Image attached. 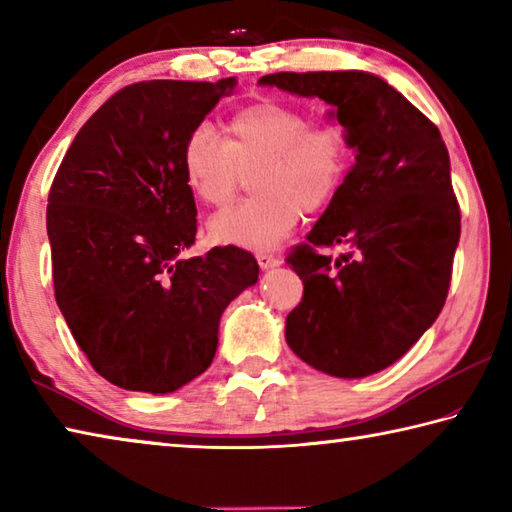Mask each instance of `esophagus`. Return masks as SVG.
Here are the masks:
<instances>
[{"instance_id":"obj_1","label":"esophagus","mask_w":512,"mask_h":512,"mask_svg":"<svg viewBox=\"0 0 512 512\" xmlns=\"http://www.w3.org/2000/svg\"><path fill=\"white\" fill-rule=\"evenodd\" d=\"M257 262L262 268H275L282 264V259L273 253H257Z\"/></svg>"}]
</instances>
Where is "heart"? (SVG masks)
Returning <instances> with one entry per match:
<instances>
[{"label":"heart","instance_id":"1","mask_svg":"<svg viewBox=\"0 0 512 512\" xmlns=\"http://www.w3.org/2000/svg\"><path fill=\"white\" fill-rule=\"evenodd\" d=\"M350 142L339 126L307 124L287 103L259 101L223 126V142L196 126L180 149V173L196 201L225 205L250 174L255 196L214 214L210 239L223 246L271 248L296 228L302 210L318 212L339 196L350 171Z\"/></svg>","mask_w":512,"mask_h":512}]
</instances>
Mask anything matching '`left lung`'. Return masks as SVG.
I'll use <instances>...</instances> for the list:
<instances>
[{"label": "left lung", "mask_w": 512, "mask_h": 512, "mask_svg": "<svg viewBox=\"0 0 512 512\" xmlns=\"http://www.w3.org/2000/svg\"><path fill=\"white\" fill-rule=\"evenodd\" d=\"M334 106L354 149L339 196L287 264L305 284L287 343L332 377H368L411 350L452 282L461 210L436 124L368 72H277L259 79ZM343 245L332 260L327 247Z\"/></svg>", "instance_id": "8db88e82"}]
</instances>
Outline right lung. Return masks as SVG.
I'll use <instances>...</instances> for the list:
<instances>
[{"mask_svg": "<svg viewBox=\"0 0 512 512\" xmlns=\"http://www.w3.org/2000/svg\"><path fill=\"white\" fill-rule=\"evenodd\" d=\"M235 79L121 88L74 137L49 189L56 302L92 368L173 393L210 368L223 309L259 275L244 248L178 257L196 239L180 149Z\"/></svg>", "mask_w": 512, "mask_h": 512, "instance_id": "right-lung-1", "label": "right lung"}]
</instances>
